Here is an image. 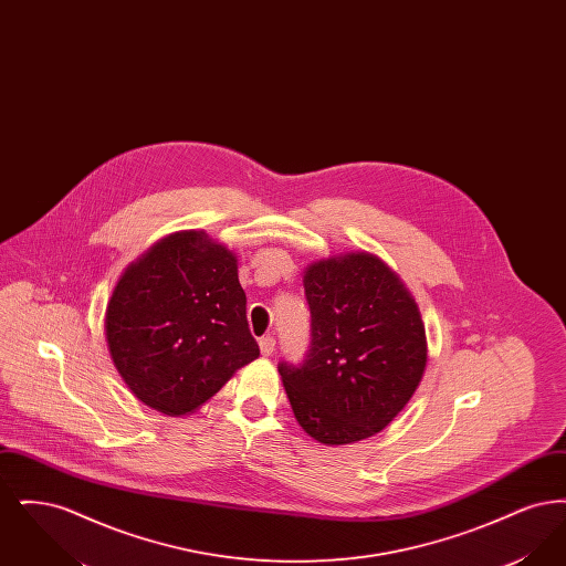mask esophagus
I'll return each instance as SVG.
<instances>
[{"label": "esophagus", "instance_id": "esophagus-1", "mask_svg": "<svg viewBox=\"0 0 566 566\" xmlns=\"http://www.w3.org/2000/svg\"><path fill=\"white\" fill-rule=\"evenodd\" d=\"M259 348H261V354H263V356H271L273 350H275V339H273L271 335H268V337H261V339H259Z\"/></svg>", "mask_w": 566, "mask_h": 566}]
</instances>
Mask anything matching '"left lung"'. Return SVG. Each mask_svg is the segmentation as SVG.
<instances>
[{"label":"left lung","mask_w":566,"mask_h":566,"mask_svg":"<svg viewBox=\"0 0 566 566\" xmlns=\"http://www.w3.org/2000/svg\"><path fill=\"white\" fill-rule=\"evenodd\" d=\"M312 346L277 371L301 429L346 446L386 429L427 367V333L401 277L369 252L312 263L303 275Z\"/></svg>","instance_id":"left-lung-1"}]
</instances>
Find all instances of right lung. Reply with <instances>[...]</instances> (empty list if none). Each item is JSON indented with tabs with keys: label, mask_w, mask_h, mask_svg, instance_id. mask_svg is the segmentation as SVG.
Listing matches in <instances>:
<instances>
[{
	"label": "right lung",
	"mask_w": 566,
	"mask_h": 566,
	"mask_svg": "<svg viewBox=\"0 0 566 566\" xmlns=\"http://www.w3.org/2000/svg\"><path fill=\"white\" fill-rule=\"evenodd\" d=\"M104 326L127 388L167 416L195 411L259 356L238 256L206 231L171 233L132 263Z\"/></svg>",
	"instance_id": "right-lung-1"
}]
</instances>
